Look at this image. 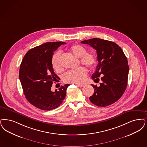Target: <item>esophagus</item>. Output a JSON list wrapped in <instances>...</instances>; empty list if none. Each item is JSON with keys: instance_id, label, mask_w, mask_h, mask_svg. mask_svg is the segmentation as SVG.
Here are the masks:
<instances>
[{"instance_id": "esophagus-1", "label": "esophagus", "mask_w": 147, "mask_h": 147, "mask_svg": "<svg viewBox=\"0 0 147 147\" xmlns=\"http://www.w3.org/2000/svg\"><path fill=\"white\" fill-rule=\"evenodd\" d=\"M77 85H78V86H79L80 87H81V88H83V87H85V86H86V85H85V84H76Z\"/></svg>"}]
</instances>
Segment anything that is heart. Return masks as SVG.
<instances>
[{
  "mask_svg": "<svg viewBox=\"0 0 147 147\" xmlns=\"http://www.w3.org/2000/svg\"><path fill=\"white\" fill-rule=\"evenodd\" d=\"M71 52L75 56L80 58V62L89 68H92L96 63L94 55L91 53H86L85 47L79 45H74L71 47ZM61 51H59L53 55L51 59V64L53 69L56 71H61L62 68L61 64ZM87 72L83 67H79L74 70H70L65 73L63 79L65 82L75 84H80L84 82L86 78Z\"/></svg>",
  "mask_w": 147,
  "mask_h": 147,
  "instance_id": "obj_1",
  "label": "heart"
}]
</instances>
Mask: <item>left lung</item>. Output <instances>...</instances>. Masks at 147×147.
<instances>
[{"instance_id": "8db88e82", "label": "left lung", "mask_w": 147, "mask_h": 147, "mask_svg": "<svg viewBox=\"0 0 147 147\" xmlns=\"http://www.w3.org/2000/svg\"><path fill=\"white\" fill-rule=\"evenodd\" d=\"M81 43L88 44L96 50L98 62L92 76L97 86L92 84L94 92L89 100L96 106L106 107L113 104L123 96L127 85L129 71L128 61L123 50L113 41L93 38Z\"/></svg>"}]
</instances>
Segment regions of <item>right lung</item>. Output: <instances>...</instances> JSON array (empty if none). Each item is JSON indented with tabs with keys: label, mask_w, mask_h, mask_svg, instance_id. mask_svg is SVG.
Returning <instances> with one entry per match:
<instances>
[{
	"label": "right lung",
	"mask_w": 147,
	"mask_h": 147,
	"mask_svg": "<svg viewBox=\"0 0 147 147\" xmlns=\"http://www.w3.org/2000/svg\"><path fill=\"white\" fill-rule=\"evenodd\" d=\"M65 42H47L30 50L20 65L19 78L26 98L31 105L44 111L54 109L65 98L69 84L55 91L51 88L59 76L53 71L51 59L53 52Z\"/></svg>",
	"instance_id": "1"
}]
</instances>
